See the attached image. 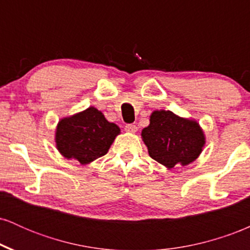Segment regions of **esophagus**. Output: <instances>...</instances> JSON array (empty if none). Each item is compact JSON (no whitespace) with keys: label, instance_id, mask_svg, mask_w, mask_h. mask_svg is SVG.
<instances>
[{"label":"esophagus","instance_id":"esophagus-1","mask_svg":"<svg viewBox=\"0 0 250 250\" xmlns=\"http://www.w3.org/2000/svg\"><path fill=\"white\" fill-rule=\"evenodd\" d=\"M125 131H128V133H131V134L136 133L137 131V127L135 125H127L125 127Z\"/></svg>","mask_w":250,"mask_h":250}]
</instances>
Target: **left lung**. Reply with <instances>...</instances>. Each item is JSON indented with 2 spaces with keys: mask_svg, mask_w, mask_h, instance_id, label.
Returning a JSON list of instances; mask_svg holds the SVG:
<instances>
[{
  "mask_svg": "<svg viewBox=\"0 0 250 250\" xmlns=\"http://www.w3.org/2000/svg\"><path fill=\"white\" fill-rule=\"evenodd\" d=\"M141 137L149 156L167 169L190 165L206 145L205 131L196 120L163 109L151 113L149 125L142 129Z\"/></svg>",
  "mask_w": 250,
  "mask_h": 250,
  "instance_id": "8db88e82",
  "label": "left lung"
}]
</instances>
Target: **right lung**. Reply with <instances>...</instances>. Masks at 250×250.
I'll list each match as a JSON object with an SVG mask.
<instances>
[{
	"label": "right lung",
	"mask_w": 250,
	"mask_h": 250,
	"mask_svg": "<svg viewBox=\"0 0 250 250\" xmlns=\"http://www.w3.org/2000/svg\"><path fill=\"white\" fill-rule=\"evenodd\" d=\"M120 134L119 125L91 105L60 120L55 129L56 149L65 159L89 165L107 154Z\"/></svg>",
	"instance_id": "add662e5"
}]
</instances>
